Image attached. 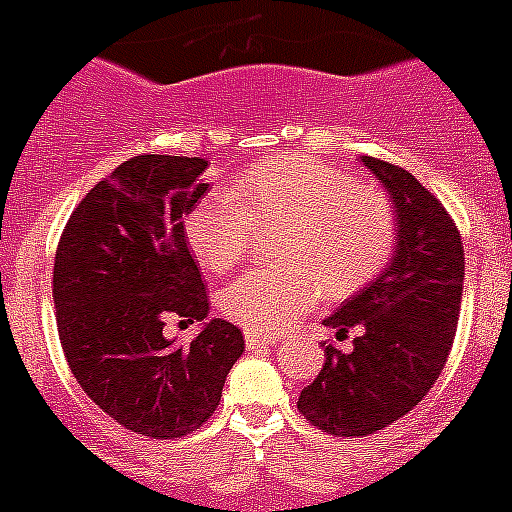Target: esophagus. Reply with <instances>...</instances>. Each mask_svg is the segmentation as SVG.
<instances>
[{"instance_id": "1", "label": "esophagus", "mask_w": 512, "mask_h": 512, "mask_svg": "<svg viewBox=\"0 0 512 512\" xmlns=\"http://www.w3.org/2000/svg\"><path fill=\"white\" fill-rule=\"evenodd\" d=\"M273 342H276L273 336L255 334V331H244V344H247V350H260V347H268V344H273Z\"/></svg>"}]
</instances>
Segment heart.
I'll return each instance as SVG.
<instances>
[{
  "label": "heart",
  "mask_w": 512,
  "mask_h": 512,
  "mask_svg": "<svg viewBox=\"0 0 512 512\" xmlns=\"http://www.w3.org/2000/svg\"><path fill=\"white\" fill-rule=\"evenodd\" d=\"M281 228L278 268H252L220 292L228 321L255 334H278L323 297L360 292L394 249L392 202L376 186L310 155L257 162L231 194H210L184 218L191 252L210 273H226L249 249L252 231Z\"/></svg>",
  "instance_id": "heart-1"
}]
</instances>
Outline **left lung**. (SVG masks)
<instances>
[{
    "label": "left lung",
    "mask_w": 512,
    "mask_h": 512,
    "mask_svg": "<svg viewBox=\"0 0 512 512\" xmlns=\"http://www.w3.org/2000/svg\"><path fill=\"white\" fill-rule=\"evenodd\" d=\"M394 205L397 247L360 294L344 299L323 326L350 352L328 344L321 373L299 394V413L334 436H368L400 421L442 373L458 328L465 255L442 202L400 165L360 157Z\"/></svg>",
    "instance_id": "1"
}]
</instances>
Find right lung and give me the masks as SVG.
Segmentation results:
<instances>
[{
	"label": "right lung",
	"mask_w": 512,
	"mask_h": 512,
	"mask_svg": "<svg viewBox=\"0 0 512 512\" xmlns=\"http://www.w3.org/2000/svg\"><path fill=\"white\" fill-rule=\"evenodd\" d=\"M202 157L139 155L73 210L54 255L57 331L81 389L112 421L152 439L191 434L215 413L244 336L205 321L210 302L184 218L207 194ZM168 314L203 321L189 345Z\"/></svg>",
	"instance_id": "add662e5"
}]
</instances>
